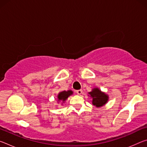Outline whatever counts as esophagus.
I'll use <instances>...</instances> for the list:
<instances>
[{
    "label": "esophagus",
    "instance_id": "esophagus-1",
    "mask_svg": "<svg viewBox=\"0 0 147 147\" xmlns=\"http://www.w3.org/2000/svg\"><path fill=\"white\" fill-rule=\"evenodd\" d=\"M76 92L78 94H81L82 93L83 91H82V89H79V90H77Z\"/></svg>",
    "mask_w": 147,
    "mask_h": 147
}]
</instances>
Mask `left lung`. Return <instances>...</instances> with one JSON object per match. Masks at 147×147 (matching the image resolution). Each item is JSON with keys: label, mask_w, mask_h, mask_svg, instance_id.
Here are the masks:
<instances>
[{"label": "left lung", "mask_w": 147, "mask_h": 147, "mask_svg": "<svg viewBox=\"0 0 147 147\" xmlns=\"http://www.w3.org/2000/svg\"><path fill=\"white\" fill-rule=\"evenodd\" d=\"M89 95L92 98V103L96 107L103 106L108 100V96L97 88L92 89L89 93Z\"/></svg>", "instance_id": "left-lung-1"}]
</instances>
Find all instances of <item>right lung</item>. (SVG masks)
Instances as JSON below:
<instances>
[{
    "label": "right lung",
    "mask_w": 147,
    "mask_h": 147,
    "mask_svg": "<svg viewBox=\"0 0 147 147\" xmlns=\"http://www.w3.org/2000/svg\"><path fill=\"white\" fill-rule=\"evenodd\" d=\"M73 93V92L71 90H68V91H63L60 92L58 94V101H62L64 102L65 101L69 96H71L72 94Z\"/></svg>",
    "instance_id": "add662e5"
}]
</instances>
